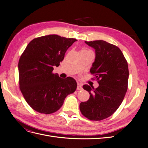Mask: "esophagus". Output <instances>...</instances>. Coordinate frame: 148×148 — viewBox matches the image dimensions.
Segmentation results:
<instances>
[{
    "instance_id": "1",
    "label": "esophagus",
    "mask_w": 148,
    "mask_h": 148,
    "mask_svg": "<svg viewBox=\"0 0 148 148\" xmlns=\"http://www.w3.org/2000/svg\"><path fill=\"white\" fill-rule=\"evenodd\" d=\"M77 89L78 91H80V90H82L83 88H82V85H80V84H78V86H77Z\"/></svg>"
}]
</instances>
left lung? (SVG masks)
<instances>
[{
	"label": "left lung",
	"instance_id": "obj_1",
	"mask_svg": "<svg viewBox=\"0 0 148 148\" xmlns=\"http://www.w3.org/2000/svg\"><path fill=\"white\" fill-rule=\"evenodd\" d=\"M95 51V59L90 69L99 86H83L89 92L88 101L81 102L80 110L85 117L100 121L112 115L121 105L127 89V62L117 46L104 40L85 42Z\"/></svg>",
	"mask_w": 148,
	"mask_h": 148
}]
</instances>
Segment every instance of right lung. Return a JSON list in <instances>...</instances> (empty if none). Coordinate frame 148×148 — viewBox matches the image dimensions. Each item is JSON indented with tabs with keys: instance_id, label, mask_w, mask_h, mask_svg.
I'll list each match as a JSON object with an SVG mask.
<instances>
[{
	"instance_id": "right-lung-1",
	"label": "right lung",
	"mask_w": 148,
	"mask_h": 148,
	"mask_svg": "<svg viewBox=\"0 0 148 148\" xmlns=\"http://www.w3.org/2000/svg\"><path fill=\"white\" fill-rule=\"evenodd\" d=\"M75 38L58 35L34 38L18 61L19 86L28 104L37 112L50 114L58 111L66 96L77 88L76 81L53 74Z\"/></svg>"
}]
</instances>
